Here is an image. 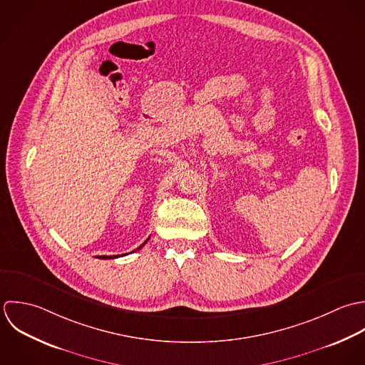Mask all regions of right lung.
I'll use <instances>...</instances> for the list:
<instances>
[{
    "instance_id": "add662e5",
    "label": "right lung",
    "mask_w": 365,
    "mask_h": 365,
    "mask_svg": "<svg viewBox=\"0 0 365 365\" xmlns=\"http://www.w3.org/2000/svg\"><path fill=\"white\" fill-rule=\"evenodd\" d=\"M146 241H148V240H146ZM146 241L144 244H141L137 250H141V248L145 245ZM134 251H135V250H134ZM118 257H120V255H100V257H97V258H100V259H113V258H118Z\"/></svg>"
}]
</instances>
